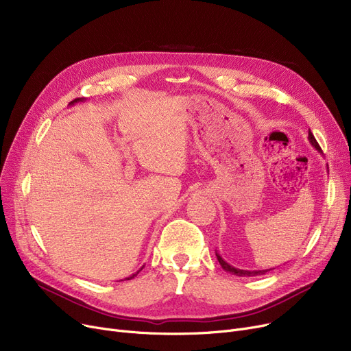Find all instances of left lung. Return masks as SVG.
Here are the masks:
<instances>
[{
  "label": "left lung",
  "instance_id": "obj_1",
  "mask_svg": "<svg viewBox=\"0 0 351 351\" xmlns=\"http://www.w3.org/2000/svg\"><path fill=\"white\" fill-rule=\"evenodd\" d=\"M308 142H310V145L315 147V149L319 152V154H322V149H320V146H319V143H317V141L315 139V136H313V134L308 131ZM328 169V168H327ZM216 257H217V262H219V265L222 266V269L223 270H226V271H229V273H232V274H236V276H242V278H252V276H261V274H266L267 271H270V270H273V269H263V270H243V269H237V267H234V266H232V265H229L222 256H220V253L216 250Z\"/></svg>",
  "mask_w": 351,
  "mask_h": 351
}]
</instances>
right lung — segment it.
<instances>
[{
    "label": "right lung",
    "mask_w": 351,
    "mask_h": 351,
    "mask_svg": "<svg viewBox=\"0 0 351 351\" xmlns=\"http://www.w3.org/2000/svg\"><path fill=\"white\" fill-rule=\"evenodd\" d=\"M85 101H86L85 98H77V99H73V101H72V102L69 104V106H72V105H75V104H78V102H85ZM142 269H143V266H142V267H141V269H139V270H138L136 273H134V274H131V276H128V278H125V279H126V280H131V279H134V278H135V276H136V274H138V273H139V271H141Z\"/></svg>",
    "instance_id": "add662e5"
}]
</instances>
